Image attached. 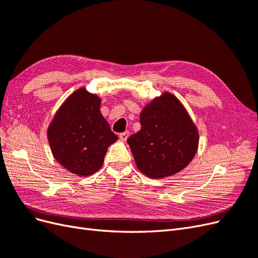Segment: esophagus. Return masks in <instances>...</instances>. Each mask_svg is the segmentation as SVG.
<instances>
[{
  "label": "esophagus",
  "instance_id": "1",
  "mask_svg": "<svg viewBox=\"0 0 258 258\" xmlns=\"http://www.w3.org/2000/svg\"><path fill=\"white\" fill-rule=\"evenodd\" d=\"M128 137H129V132L128 131H124V132H122V134L119 135V139L121 140V141H126V140L128 139Z\"/></svg>",
  "mask_w": 258,
  "mask_h": 258
}]
</instances>
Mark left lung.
I'll return each mask as SVG.
<instances>
[{
  "instance_id": "obj_1",
  "label": "left lung",
  "mask_w": 258,
  "mask_h": 258,
  "mask_svg": "<svg viewBox=\"0 0 258 258\" xmlns=\"http://www.w3.org/2000/svg\"><path fill=\"white\" fill-rule=\"evenodd\" d=\"M141 129L127 142L141 172L152 178L173 175L192 160L199 134L184 105L168 91L147 103L140 114Z\"/></svg>"
}]
</instances>
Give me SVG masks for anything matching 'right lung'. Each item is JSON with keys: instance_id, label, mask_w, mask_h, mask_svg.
<instances>
[{"instance_id": "obj_1", "label": "right lung", "mask_w": 258, "mask_h": 258, "mask_svg": "<svg viewBox=\"0 0 258 258\" xmlns=\"http://www.w3.org/2000/svg\"><path fill=\"white\" fill-rule=\"evenodd\" d=\"M101 99L80 88L69 96L47 129L50 150L60 165L79 176L102 167L107 147L117 141L100 111Z\"/></svg>"}]
</instances>
